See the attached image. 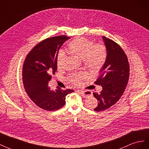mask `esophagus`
Segmentation results:
<instances>
[{
    "mask_svg": "<svg viewBox=\"0 0 149 149\" xmlns=\"http://www.w3.org/2000/svg\"><path fill=\"white\" fill-rule=\"evenodd\" d=\"M77 92L79 93H80L84 97H87L88 95H90L89 94H87V91H81V90H78Z\"/></svg>",
    "mask_w": 149,
    "mask_h": 149,
    "instance_id": "esophagus-1",
    "label": "esophagus"
}]
</instances>
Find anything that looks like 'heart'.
Masks as SVG:
<instances>
[{
	"instance_id": "1",
	"label": "heart",
	"mask_w": 149,
	"mask_h": 149,
	"mask_svg": "<svg viewBox=\"0 0 149 149\" xmlns=\"http://www.w3.org/2000/svg\"><path fill=\"white\" fill-rule=\"evenodd\" d=\"M70 53L82 58L84 65L92 73L99 72L102 69L107 60V50L104 44L101 43L93 44L90 40L83 37L75 38L68 45ZM66 56L63 51H60L57 57V65L62 68L65 62ZM87 77L84 72L71 73L67 79L74 85H78L82 80Z\"/></svg>"
}]
</instances>
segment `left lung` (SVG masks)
Segmentation results:
<instances>
[{
    "mask_svg": "<svg viewBox=\"0 0 149 149\" xmlns=\"http://www.w3.org/2000/svg\"><path fill=\"white\" fill-rule=\"evenodd\" d=\"M107 50V60L94 82L102 87L100 93L93 92L98 105L93 110L100 112L116 104L124 93L129 78L128 58L121 47L112 39L103 36Z\"/></svg>",
    "mask_w": 149,
    "mask_h": 149,
    "instance_id": "left-lung-1",
    "label": "left lung"
}]
</instances>
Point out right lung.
<instances>
[{"label":"right lung","mask_w":149,"mask_h":149,"mask_svg":"<svg viewBox=\"0 0 149 149\" xmlns=\"http://www.w3.org/2000/svg\"><path fill=\"white\" fill-rule=\"evenodd\" d=\"M70 39L66 36L49 37L37 44L29 54L22 67V82L29 98L40 108L55 111L65 104V97L74 91L51 90L48 83L57 71L58 50Z\"/></svg>","instance_id":"1"}]
</instances>
